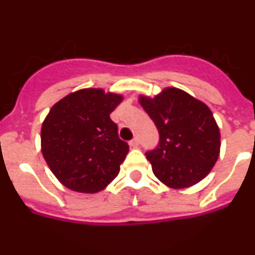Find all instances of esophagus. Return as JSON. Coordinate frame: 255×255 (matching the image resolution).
<instances>
[{"label":"esophagus","instance_id":"1","mask_svg":"<svg viewBox=\"0 0 255 255\" xmlns=\"http://www.w3.org/2000/svg\"><path fill=\"white\" fill-rule=\"evenodd\" d=\"M130 147H132V148H136L139 145V139L138 138H134L132 139V140H130Z\"/></svg>","mask_w":255,"mask_h":255}]
</instances>
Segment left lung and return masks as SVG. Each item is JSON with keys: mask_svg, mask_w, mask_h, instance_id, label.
<instances>
[{"mask_svg": "<svg viewBox=\"0 0 255 255\" xmlns=\"http://www.w3.org/2000/svg\"><path fill=\"white\" fill-rule=\"evenodd\" d=\"M139 103L159 132L158 147L145 153L155 177L171 189L202 181L221 148L220 129L208 106L173 87L153 98L140 94Z\"/></svg>", "mask_w": 255, "mask_h": 255, "instance_id": "1", "label": "left lung"}]
</instances>
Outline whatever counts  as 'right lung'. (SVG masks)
<instances>
[{
  "mask_svg": "<svg viewBox=\"0 0 255 255\" xmlns=\"http://www.w3.org/2000/svg\"><path fill=\"white\" fill-rule=\"evenodd\" d=\"M123 94L85 88L49 110L40 129V150L49 170L67 189L94 194L111 184L129 145L119 139L110 114Z\"/></svg>",
  "mask_w": 255,
  "mask_h": 255,
  "instance_id": "add662e5",
  "label": "right lung"
}]
</instances>
